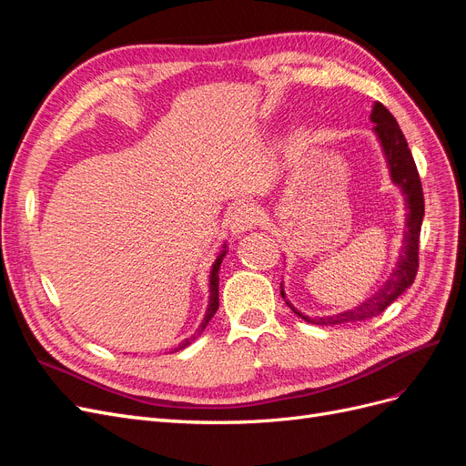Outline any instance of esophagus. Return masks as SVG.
I'll list each match as a JSON object with an SVG mask.
<instances>
[{
	"label": "esophagus",
	"mask_w": 466,
	"mask_h": 466,
	"mask_svg": "<svg viewBox=\"0 0 466 466\" xmlns=\"http://www.w3.org/2000/svg\"><path fill=\"white\" fill-rule=\"evenodd\" d=\"M257 223H258V209L248 206V204L237 206L228 218V228H229L231 235H235V237L245 235L247 231L255 228Z\"/></svg>",
	"instance_id": "34e87169"
}]
</instances>
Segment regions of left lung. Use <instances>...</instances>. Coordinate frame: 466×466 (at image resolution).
Returning <instances> with one entry per match:
<instances>
[{"label": "left lung", "instance_id": "8db88e82", "mask_svg": "<svg viewBox=\"0 0 466 466\" xmlns=\"http://www.w3.org/2000/svg\"><path fill=\"white\" fill-rule=\"evenodd\" d=\"M373 134L383 151L385 163L389 167V177L394 187L404 196V209H406V221H404V233H402V247L399 252L397 264H394L392 272L387 276L375 293H371L368 299L360 305L348 309V311L327 315V317H307L295 309L289 299L286 298L284 281L279 284L281 298L286 299V305L291 311L301 317L307 322L313 324H342V322H360L368 320L380 315L385 309L397 301L400 295L414 284V278L418 272V243H420V231L421 221H424V192H421V182L410 147L406 144V137L400 130L399 122L380 103H373L371 115Z\"/></svg>", "mask_w": 466, "mask_h": 466}]
</instances>
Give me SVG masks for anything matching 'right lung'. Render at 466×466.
<instances>
[{
	"mask_svg": "<svg viewBox=\"0 0 466 466\" xmlns=\"http://www.w3.org/2000/svg\"><path fill=\"white\" fill-rule=\"evenodd\" d=\"M228 252H229L228 243H223V245H221V250H219V255L216 257L214 264H211V270H209V301H208V309H206V315H204L202 324H200L198 329H196V332H194L190 338H185V340H182V342L175 348V351H178V350H182V348H187L188 344H192V342L196 340V338L202 336V332H204V329L209 324L211 317L216 315L218 307H219V266H221V262H223V258H225V255H228Z\"/></svg>",
	"mask_w": 466,
	"mask_h": 466,
	"instance_id": "1",
	"label": "right lung"
}]
</instances>
